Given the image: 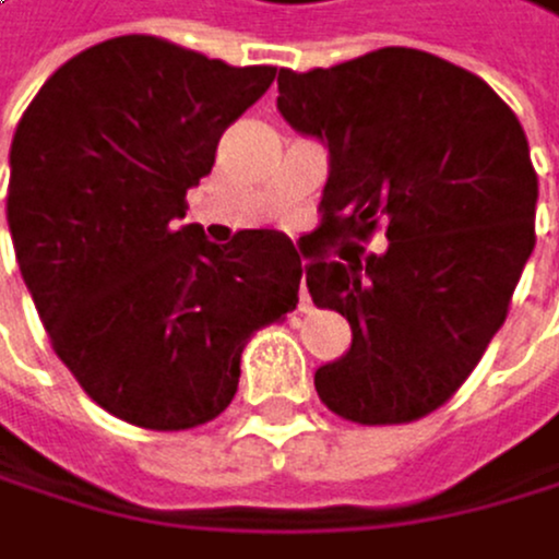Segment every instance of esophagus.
<instances>
[{"mask_svg":"<svg viewBox=\"0 0 559 559\" xmlns=\"http://www.w3.org/2000/svg\"><path fill=\"white\" fill-rule=\"evenodd\" d=\"M298 309H302V312L309 309V288H306V282L298 285Z\"/></svg>","mask_w":559,"mask_h":559,"instance_id":"esophagus-1","label":"esophagus"}]
</instances>
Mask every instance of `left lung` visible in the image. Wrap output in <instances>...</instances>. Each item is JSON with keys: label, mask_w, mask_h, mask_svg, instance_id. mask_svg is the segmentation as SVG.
Masks as SVG:
<instances>
[{"label": "left lung", "mask_w": 559, "mask_h": 559, "mask_svg": "<svg viewBox=\"0 0 559 559\" xmlns=\"http://www.w3.org/2000/svg\"><path fill=\"white\" fill-rule=\"evenodd\" d=\"M277 112L330 154L309 250L312 302L350 322V350L316 371L336 416L395 426L440 408L509 316L533 253L539 181L515 112L437 53L381 47L336 68L277 71ZM389 247L359 257L333 236Z\"/></svg>", "instance_id": "8db88e82"}]
</instances>
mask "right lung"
<instances>
[{
  "instance_id": "obj_1",
  "label": "right lung",
  "mask_w": 559,
  "mask_h": 559,
  "mask_svg": "<svg viewBox=\"0 0 559 559\" xmlns=\"http://www.w3.org/2000/svg\"><path fill=\"white\" fill-rule=\"evenodd\" d=\"M274 82L157 37H112L53 71L9 147L5 219L53 354L116 419L192 429L233 402L253 330L298 302L277 229L226 247L185 219L216 143Z\"/></svg>"
}]
</instances>
